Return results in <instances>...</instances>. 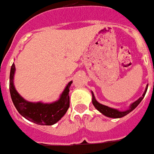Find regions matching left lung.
I'll use <instances>...</instances> for the list:
<instances>
[{
	"instance_id": "left-lung-1",
	"label": "left lung",
	"mask_w": 154,
	"mask_h": 154,
	"mask_svg": "<svg viewBox=\"0 0 154 154\" xmlns=\"http://www.w3.org/2000/svg\"><path fill=\"white\" fill-rule=\"evenodd\" d=\"M147 88H148V85L146 87V90L143 93V94L142 95L141 97H140L137 100H136L135 102H133L132 103L130 104V106L128 107V108L125 111H119L118 109H115V108H112V107H110L108 106H106V105H103L102 103H99L98 101L96 100L95 96L93 94V91H91L92 93V102H93V106L95 107V108L97 109V111H99L101 114H103L104 116L108 117V118H122V117L125 116L128 114H129L131 111H132L134 109L136 108L137 107L138 105L140 104V102L143 100V99L144 98L146 95V93L147 91Z\"/></svg>"
}]
</instances>
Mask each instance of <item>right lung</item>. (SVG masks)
Here are the masks:
<instances>
[{"label": "right lung", "instance_id": "obj_1", "mask_svg": "<svg viewBox=\"0 0 154 154\" xmlns=\"http://www.w3.org/2000/svg\"><path fill=\"white\" fill-rule=\"evenodd\" d=\"M14 73L15 66L13 63L10 72L9 90L13 103L18 113L27 120L41 125H52L61 120L69 107V88L72 81L67 84L57 100L52 103L30 102L17 92L14 85Z\"/></svg>", "mask_w": 154, "mask_h": 154}]
</instances>
